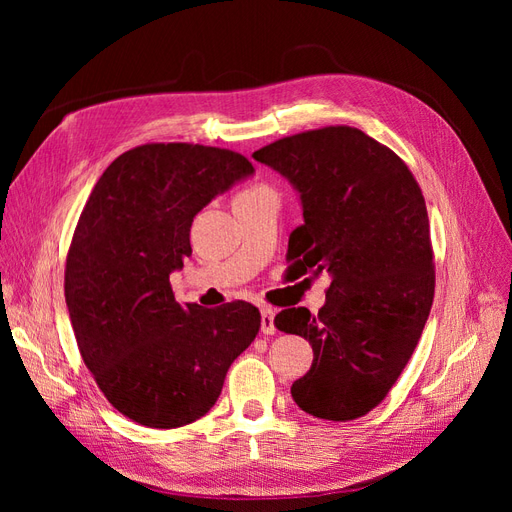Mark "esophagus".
I'll return each instance as SVG.
<instances>
[{
  "label": "esophagus",
  "instance_id": "obj_1",
  "mask_svg": "<svg viewBox=\"0 0 512 512\" xmlns=\"http://www.w3.org/2000/svg\"><path fill=\"white\" fill-rule=\"evenodd\" d=\"M275 312L271 307H260V329L265 335H273L275 333V324H273Z\"/></svg>",
  "mask_w": 512,
  "mask_h": 512
}]
</instances>
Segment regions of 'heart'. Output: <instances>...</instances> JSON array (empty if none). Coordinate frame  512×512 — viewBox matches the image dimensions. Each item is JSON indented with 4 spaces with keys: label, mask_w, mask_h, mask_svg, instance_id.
<instances>
[{
    "label": "heart",
    "mask_w": 512,
    "mask_h": 512,
    "mask_svg": "<svg viewBox=\"0 0 512 512\" xmlns=\"http://www.w3.org/2000/svg\"><path fill=\"white\" fill-rule=\"evenodd\" d=\"M260 188H265V185H256V188H252V190H260Z\"/></svg>",
    "instance_id": "heart-1"
}]
</instances>
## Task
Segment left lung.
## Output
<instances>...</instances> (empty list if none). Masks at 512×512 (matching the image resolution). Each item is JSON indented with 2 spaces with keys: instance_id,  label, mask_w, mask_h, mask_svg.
<instances>
[{
  "instance_id": "left-lung-1",
  "label": "left lung",
  "mask_w": 512,
  "mask_h": 512,
  "mask_svg": "<svg viewBox=\"0 0 512 512\" xmlns=\"http://www.w3.org/2000/svg\"><path fill=\"white\" fill-rule=\"evenodd\" d=\"M301 194L288 269L331 275L318 314L288 307L275 327L314 350L292 399L316 418L354 421L389 395L421 339L436 290L421 188L393 149L350 126L307 130L254 151Z\"/></svg>"
}]
</instances>
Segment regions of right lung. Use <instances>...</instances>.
Instances as JSON below:
<instances>
[{
	"mask_svg": "<svg viewBox=\"0 0 512 512\" xmlns=\"http://www.w3.org/2000/svg\"><path fill=\"white\" fill-rule=\"evenodd\" d=\"M252 173L230 149L138 145L104 170L76 222L64 273L76 344L108 404L138 425L205 416L260 331L252 303L179 305L170 286L192 254L194 215Z\"/></svg>",
	"mask_w": 512,
	"mask_h": 512,
	"instance_id": "1",
	"label": "right lung"
}]
</instances>
